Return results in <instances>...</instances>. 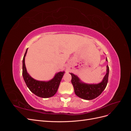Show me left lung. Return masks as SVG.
I'll list each match as a JSON object with an SVG mask.
<instances>
[{
	"mask_svg": "<svg viewBox=\"0 0 131 131\" xmlns=\"http://www.w3.org/2000/svg\"><path fill=\"white\" fill-rule=\"evenodd\" d=\"M106 61H108L107 59ZM106 74L103 80L98 84H87L80 81V79L74 74L70 73L72 75L71 82L73 85L74 92L77 96L86 100H92L96 98L102 93L105 89L108 84L109 68L106 66Z\"/></svg>",
	"mask_w": 131,
	"mask_h": 131,
	"instance_id": "left-lung-1",
	"label": "left lung"
}]
</instances>
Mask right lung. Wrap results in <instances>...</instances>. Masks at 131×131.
Segmentation results:
<instances>
[{"label": "right lung", "instance_id": "add662e5", "mask_svg": "<svg viewBox=\"0 0 131 131\" xmlns=\"http://www.w3.org/2000/svg\"><path fill=\"white\" fill-rule=\"evenodd\" d=\"M27 50L28 49L26 50L22 61V75L27 86L31 92L39 97L49 98L52 97L57 92L64 72L58 73L55 75L52 80L47 82L35 80L27 73L26 70L25 61Z\"/></svg>", "mask_w": 131, "mask_h": 131}]
</instances>
